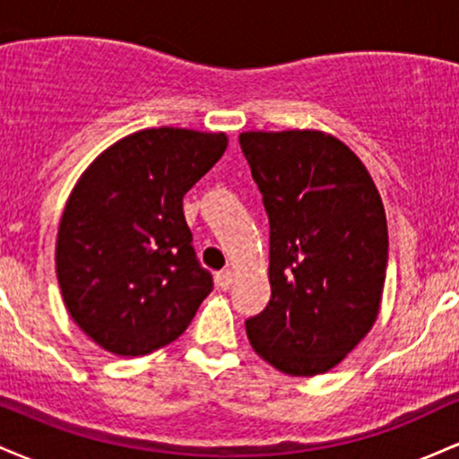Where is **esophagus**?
I'll return each mask as SVG.
<instances>
[{
  "label": "esophagus",
  "mask_w": 459,
  "mask_h": 459,
  "mask_svg": "<svg viewBox=\"0 0 459 459\" xmlns=\"http://www.w3.org/2000/svg\"><path fill=\"white\" fill-rule=\"evenodd\" d=\"M215 282H218V287L222 289V291H226V289H230V284H233V272L230 270L220 272L218 276H215Z\"/></svg>",
  "instance_id": "obj_1"
}]
</instances>
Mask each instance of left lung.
Segmentation results:
<instances>
[{"label":"left lung","mask_w":459,"mask_h":459,"mask_svg":"<svg viewBox=\"0 0 459 459\" xmlns=\"http://www.w3.org/2000/svg\"><path fill=\"white\" fill-rule=\"evenodd\" d=\"M239 144L270 218L272 298L246 321L247 339L278 371L319 376L380 313L388 263L380 192L324 131H246Z\"/></svg>","instance_id":"obj_1"}]
</instances>
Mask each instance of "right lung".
<instances>
[{"instance_id": "obj_1", "label": "right lung", "mask_w": 459, "mask_h": 459, "mask_svg": "<svg viewBox=\"0 0 459 459\" xmlns=\"http://www.w3.org/2000/svg\"><path fill=\"white\" fill-rule=\"evenodd\" d=\"M224 134L144 129L103 151L62 213L56 272L73 321L116 356L186 332L213 278L200 267L183 196L224 155Z\"/></svg>"}]
</instances>
